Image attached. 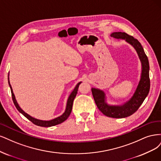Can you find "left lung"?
Wrapping results in <instances>:
<instances>
[{
    "label": "left lung",
    "mask_w": 161,
    "mask_h": 161,
    "mask_svg": "<svg viewBox=\"0 0 161 161\" xmlns=\"http://www.w3.org/2000/svg\"><path fill=\"white\" fill-rule=\"evenodd\" d=\"M111 37L116 39L126 40L131 44L136 50L140 59L142 63L141 78L138 86L133 96L128 102L122 106H109L105 102V94L103 92L98 89L92 88V92L97 108L103 114L106 116L114 118H122L131 116L136 112L139 107L141 106L145 98L148 96L150 90L149 78V63L147 55L145 54L143 47L141 43L124 32H115L111 34Z\"/></svg>",
    "instance_id": "8db88e82"
}]
</instances>
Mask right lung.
I'll return each instance as SVG.
<instances>
[{
  "label": "right lung",
  "instance_id": "obj_1",
  "mask_svg": "<svg viewBox=\"0 0 161 161\" xmlns=\"http://www.w3.org/2000/svg\"><path fill=\"white\" fill-rule=\"evenodd\" d=\"M8 79V84L10 87H11V94H12V98H13V101L14 104L15 106V107L17 108V110L22 114L23 116H25L26 118H27L28 120H29L31 122H32L34 124L39 126H42V127H50V126H55V125H58V124H59L62 122H64L65 120H66L67 118L69 117V116L70 115V114L71 112V110H72V106H73V102L74 100V98L75 97L76 95H77V90H78V87L80 84H81V82L78 83V84H77V86H75V87L74 88V90H73V92H71V94H70L68 100H67V106H66V109H65V112L62 114L61 116L56 118L53 120H51L49 121H43V120H37V119H35L33 117H31V116H29V114H27V113H25L21 108H20L19 106V104L17 103L16 99H15V97L14 95L13 94V89L11 87V84H10V82H9V78Z\"/></svg>",
  "mask_w": 161,
  "mask_h": 161
}]
</instances>
